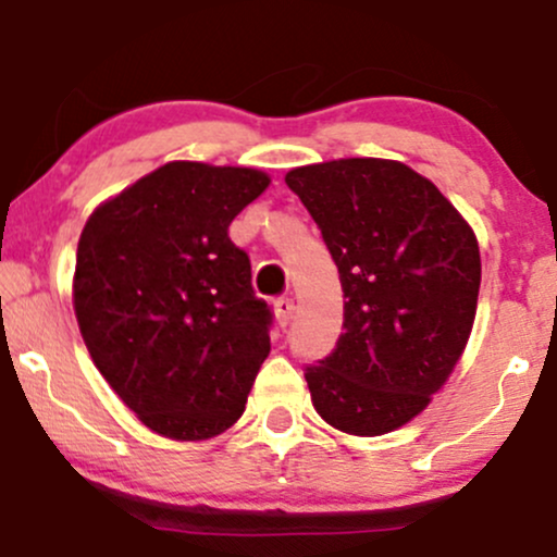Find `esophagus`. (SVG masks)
Wrapping results in <instances>:
<instances>
[{
  "mask_svg": "<svg viewBox=\"0 0 557 557\" xmlns=\"http://www.w3.org/2000/svg\"><path fill=\"white\" fill-rule=\"evenodd\" d=\"M274 314H277L280 324L287 327L293 314H296V300H293V298H277V300H274Z\"/></svg>",
  "mask_w": 557,
  "mask_h": 557,
  "instance_id": "34e87169",
  "label": "esophagus"
}]
</instances>
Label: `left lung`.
<instances>
[{
    "mask_svg": "<svg viewBox=\"0 0 557 557\" xmlns=\"http://www.w3.org/2000/svg\"><path fill=\"white\" fill-rule=\"evenodd\" d=\"M322 230L343 285V335L304 369L327 424L374 437L430 403L461 359L482 261L434 183L387 159H337L285 175Z\"/></svg>",
    "mask_w": 557,
    "mask_h": 557,
    "instance_id": "left-lung-1",
    "label": "left lung"
}]
</instances>
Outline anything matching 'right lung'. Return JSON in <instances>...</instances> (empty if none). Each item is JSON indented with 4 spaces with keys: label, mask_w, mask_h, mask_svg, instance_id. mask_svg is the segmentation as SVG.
I'll list each match as a JSON object with an SVG mask.
<instances>
[{
    "label": "right lung",
    "mask_w": 557,
    "mask_h": 557,
    "mask_svg": "<svg viewBox=\"0 0 557 557\" xmlns=\"http://www.w3.org/2000/svg\"><path fill=\"white\" fill-rule=\"evenodd\" d=\"M270 177L170 162L88 216L73 304L101 376L149 430L207 440L240 419L272 309L230 222Z\"/></svg>",
    "instance_id": "add662e5"
}]
</instances>
